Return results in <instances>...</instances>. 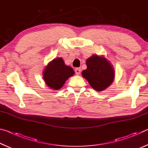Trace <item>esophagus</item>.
I'll use <instances>...</instances> for the list:
<instances>
[{"label":"esophagus","mask_w":148,"mask_h":148,"mask_svg":"<svg viewBox=\"0 0 148 148\" xmlns=\"http://www.w3.org/2000/svg\"><path fill=\"white\" fill-rule=\"evenodd\" d=\"M75 72H76V74L77 75H79L80 74V72H81V69L76 68V69H75Z\"/></svg>","instance_id":"34e87169"}]
</instances>
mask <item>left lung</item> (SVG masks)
<instances>
[{"label": "left lung", "instance_id": "obj_1", "mask_svg": "<svg viewBox=\"0 0 148 148\" xmlns=\"http://www.w3.org/2000/svg\"><path fill=\"white\" fill-rule=\"evenodd\" d=\"M87 69L82 71V76L92 89L102 91L114 82L115 72L111 62L104 56L93 55L86 61Z\"/></svg>", "mask_w": 148, "mask_h": 148}]
</instances>
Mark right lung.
<instances>
[{
    "mask_svg": "<svg viewBox=\"0 0 148 148\" xmlns=\"http://www.w3.org/2000/svg\"><path fill=\"white\" fill-rule=\"evenodd\" d=\"M74 74V70L64 64L61 57H57L47 64L43 72L45 83L53 90H59L70 77Z\"/></svg>",
    "mask_w": 148,
    "mask_h": 148,
    "instance_id": "add662e5",
    "label": "right lung"
}]
</instances>
